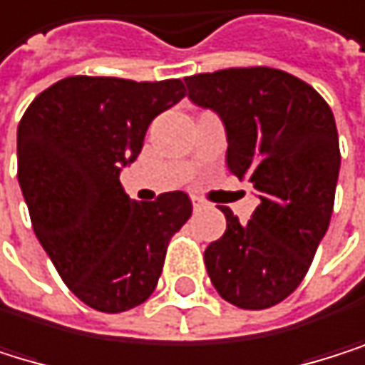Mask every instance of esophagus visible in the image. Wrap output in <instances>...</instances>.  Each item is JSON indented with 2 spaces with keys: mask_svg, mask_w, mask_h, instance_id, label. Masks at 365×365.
Wrapping results in <instances>:
<instances>
[{
  "mask_svg": "<svg viewBox=\"0 0 365 365\" xmlns=\"http://www.w3.org/2000/svg\"><path fill=\"white\" fill-rule=\"evenodd\" d=\"M191 202H193V209H195V211L205 207V202H202V200H200V197H191Z\"/></svg>",
  "mask_w": 365,
  "mask_h": 365,
  "instance_id": "obj_1",
  "label": "esophagus"
}]
</instances>
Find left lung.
<instances>
[{"label":"left lung","mask_w":365,"mask_h":365,"mask_svg":"<svg viewBox=\"0 0 365 365\" xmlns=\"http://www.w3.org/2000/svg\"><path fill=\"white\" fill-rule=\"evenodd\" d=\"M193 104L226 128V165L259 191L242 224L228 207L226 232L205 250L217 294L240 309H267L304 279L329 228L339 174L335 117L318 91L272 67H232L185 78Z\"/></svg>","instance_id":"1"}]
</instances>
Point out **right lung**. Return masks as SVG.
Listing matches in <instances>:
<instances>
[{"label": "right lung", "instance_id": "right-lung-1", "mask_svg": "<svg viewBox=\"0 0 365 365\" xmlns=\"http://www.w3.org/2000/svg\"><path fill=\"white\" fill-rule=\"evenodd\" d=\"M185 96L178 78L69 76L38 93L19 121L16 178L32 228L65 285L96 312L145 302L170 240L191 217L185 191L137 202L119 182L152 119Z\"/></svg>", "mask_w": 365, "mask_h": 365}]
</instances>
